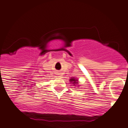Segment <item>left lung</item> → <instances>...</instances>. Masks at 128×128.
Here are the masks:
<instances>
[{"instance_id": "1", "label": "left lung", "mask_w": 128, "mask_h": 128, "mask_svg": "<svg viewBox=\"0 0 128 128\" xmlns=\"http://www.w3.org/2000/svg\"><path fill=\"white\" fill-rule=\"evenodd\" d=\"M70 83L72 84L75 86H77V87H79V80L78 79H76V77H71V79H70Z\"/></svg>"}]
</instances>
